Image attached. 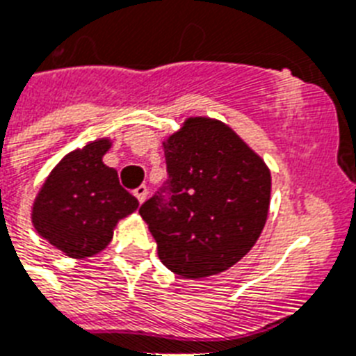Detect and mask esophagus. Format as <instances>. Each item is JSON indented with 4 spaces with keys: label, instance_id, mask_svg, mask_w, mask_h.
<instances>
[{
    "label": "esophagus",
    "instance_id": "obj_1",
    "mask_svg": "<svg viewBox=\"0 0 356 356\" xmlns=\"http://www.w3.org/2000/svg\"><path fill=\"white\" fill-rule=\"evenodd\" d=\"M133 194H135V198L138 200V203H144L145 198H147V187H145V185H138V187L133 191Z\"/></svg>",
    "mask_w": 356,
    "mask_h": 356
}]
</instances>
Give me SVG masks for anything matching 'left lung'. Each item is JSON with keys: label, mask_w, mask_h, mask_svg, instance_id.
<instances>
[{"label": "left lung", "mask_w": 356, "mask_h": 356, "mask_svg": "<svg viewBox=\"0 0 356 356\" xmlns=\"http://www.w3.org/2000/svg\"><path fill=\"white\" fill-rule=\"evenodd\" d=\"M163 147L167 180L138 211L158 257L187 279L230 268L265 227L268 167L229 126L212 118H189Z\"/></svg>", "instance_id": "obj_1"}]
</instances>
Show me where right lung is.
Returning <instances> with one entry per match:
<instances>
[{
  "instance_id": "1",
  "label": "right lung",
  "mask_w": 356,
  "mask_h": 356,
  "mask_svg": "<svg viewBox=\"0 0 356 356\" xmlns=\"http://www.w3.org/2000/svg\"><path fill=\"white\" fill-rule=\"evenodd\" d=\"M108 149V140H97L66 154L33 203L35 230L70 257H90L106 248L117 221L138 207L117 171L102 163Z\"/></svg>"
}]
</instances>
